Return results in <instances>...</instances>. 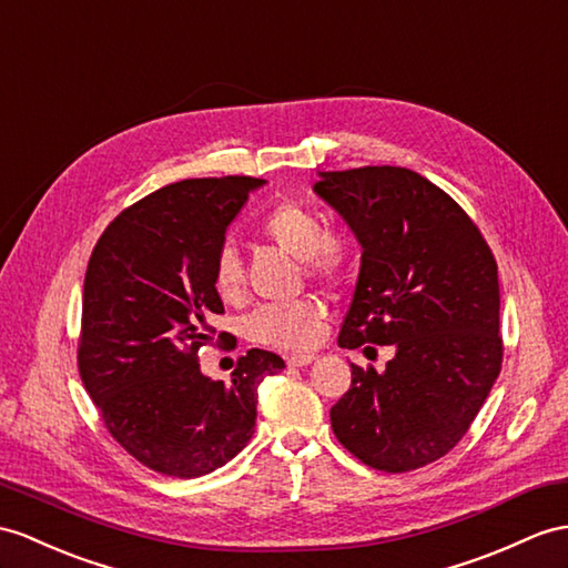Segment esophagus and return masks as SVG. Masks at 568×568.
Returning <instances> with one entry per match:
<instances>
[{
	"label": "esophagus",
	"instance_id": "esophagus-1",
	"mask_svg": "<svg viewBox=\"0 0 568 568\" xmlns=\"http://www.w3.org/2000/svg\"><path fill=\"white\" fill-rule=\"evenodd\" d=\"M313 362H315L313 354H294V356L286 358V364L288 366H296V368H303V366H308Z\"/></svg>",
	"mask_w": 568,
	"mask_h": 568
}]
</instances>
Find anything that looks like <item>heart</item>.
<instances>
[{
	"label": "heart",
	"mask_w": 568,
	"mask_h": 568,
	"mask_svg": "<svg viewBox=\"0 0 568 568\" xmlns=\"http://www.w3.org/2000/svg\"><path fill=\"white\" fill-rule=\"evenodd\" d=\"M260 231L280 251L303 260L306 272L317 280L335 282L347 272L354 243L347 233L325 231L323 221L298 202H280L262 216ZM214 292L233 303L243 296V265L233 247H221L214 260ZM325 306L315 298L292 303H267L245 317V335L276 349H308L321 337Z\"/></svg>",
	"instance_id": "b5f03b06"
}]
</instances>
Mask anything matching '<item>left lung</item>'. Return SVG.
Listing matches in <instances>:
<instances>
[{"label": "left lung", "mask_w": 568, "mask_h": 568, "mask_svg": "<svg viewBox=\"0 0 568 568\" xmlns=\"http://www.w3.org/2000/svg\"><path fill=\"white\" fill-rule=\"evenodd\" d=\"M313 192L362 245L337 344H393L385 371L352 364L332 432L383 473L455 448L501 371L499 272L460 204L399 165L317 171Z\"/></svg>", "instance_id": "left-lung-1"}]
</instances>
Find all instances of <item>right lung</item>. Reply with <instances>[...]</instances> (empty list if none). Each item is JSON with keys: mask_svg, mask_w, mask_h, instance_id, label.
Masks as SVG:
<instances>
[{"mask_svg": "<svg viewBox=\"0 0 568 568\" xmlns=\"http://www.w3.org/2000/svg\"><path fill=\"white\" fill-rule=\"evenodd\" d=\"M262 178H192L118 214L95 243L81 308L79 373L118 444L161 475L214 473L255 434L257 385L284 358L251 349L231 381L197 352L214 342V260ZM219 337H226L221 332Z\"/></svg>", "mask_w": 568, "mask_h": 568, "instance_id": "right-lung-1", "label": "right lung"}]
</instances>
